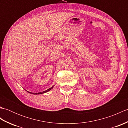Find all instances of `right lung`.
Here are the masks:
<instances>
[{
  "label": "right lung",
  "instance_id": "right-lung-1",
  "mask_svg": "<svg viewBox=\"0 0 128 128\" xmlns=\"http://www.w3.org/2000/svg\"><path fill=\"white\" fill-rule=\"evenodd\" d=\"M53 88V86H52V87H51L49 89H48V90H47L46 91H43V92H38V93H32V92H29L30 94H44V93H46V92H48V91H50V90H52Z\"/></svg>",
  "mask_w": 128,
  "mask_h": 128
}]
</instances>
